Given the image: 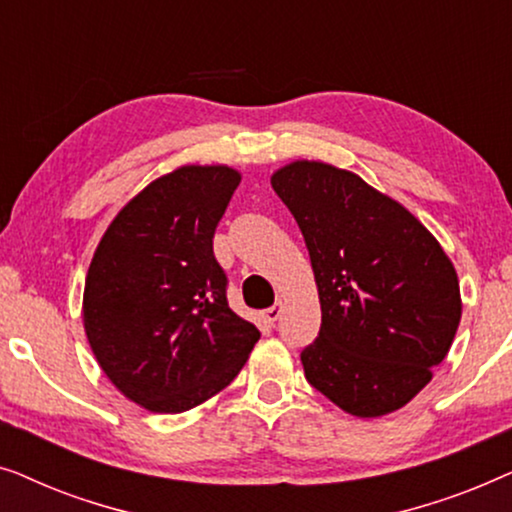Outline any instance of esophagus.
<instances>
[{"mask_svg": "<svg viewBox=\"0 0 512 512\" xmlns=\"http://www.w3.org/2000/svg\"><path fill=\"white\" fill-rule=\"evenodd\" d=\"M279 314H282V305H272L268 310H263V319L268 321V324H275L279 319Z\"/></svg>", "mask_w": 512, "mask_h": 512, "instance_id": "obj_1", "label": "esophagus"}]
</instances>
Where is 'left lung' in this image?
I'll list each match as a JSON object with an SVG mask.
<instances>
[{"label": "left lung", "instance_id": "8db88e82", "mask_svg": "<svg viewBox=\"0 0 512 512\" xmlns=\"http://www.w3.org/2000/svg\"><path fill=\"white\" fill-rule=\"evenodd\" d=\"M270 184L305 237L319 289V338L300 354L307 382L356 417L403 408L459 328L452 261L401 202L359 174L296 160Z\"/></svg>", "mask_w": 512, "mask_h": 512}]
</instances>
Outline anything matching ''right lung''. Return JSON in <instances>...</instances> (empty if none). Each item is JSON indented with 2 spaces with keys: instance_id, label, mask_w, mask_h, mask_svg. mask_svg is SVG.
<instances>
[{
  "instance_id": "1",
  "label": "right lung",
  "mask_w": 512,
  "mask_h": 512,
  "mask_svg": "<svg viewBox=\"0 0 512 512\" xmlns=\"http://www.w3.org/2000/svg\"><path fill=\"white\" fill-rule=\"evenodd\" d=\"M240 179L228 165H184L151 181L90 261V349L111 384L151 412H184L219 394L261 338L230 310L212 247Z\"/></svg>"
}]
</instances>
